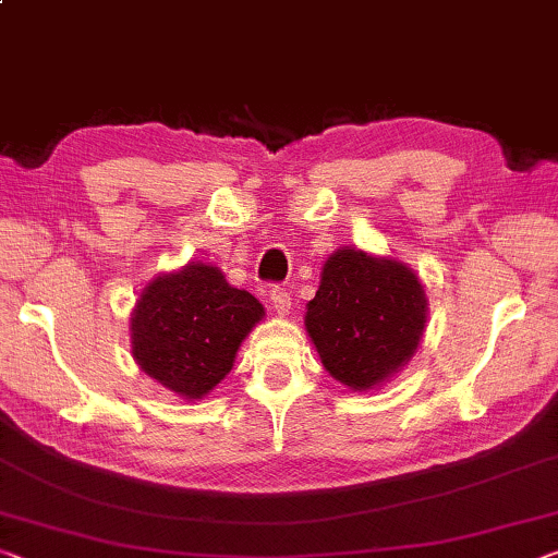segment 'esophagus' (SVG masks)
Returning <instances> with one entry per match:
<instances>
[{
	"label": "esophagus",
	"instance_id": "34e87169",
	"mask_svg": "<svg viewBox=\"0 0 558 558\" xmlns=\"http://www.w3.org/2000/svg\"><path fill=\"white\" fill-rule=\"evenodd\" d=\"M268 295H270L272 307H276V313L278 315H288V311H290V293H288V290L272 286L268 290Z\"/></svg>",
	"mask_w": 558,
	"mask_h": 558
}]
</instances>
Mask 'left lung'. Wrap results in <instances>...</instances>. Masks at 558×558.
Wrapping results in <instances>:
<instances>
[{"mask_svg": "<svg viewBox=\"0 0 558 558\" xmlns=\"http://www.w3.org/2000/svg\"><path fill=\"white\" fill-rule=\"evenodd\" d=\"M427 323L422 282L397 260L344 247L327 258L305 327L327 373L369 390L417 350Z\"/></svg>", "mask_w": 558, "mask_h": 558, "instance_id": "obj_1", "label": "left lung"}]
</instances>
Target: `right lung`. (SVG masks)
I'll return each instance as SVG.
<instances>
[{
    "mask_svg": "<svg viewBox=\"0 0 558 558\" xmlns=\"http://www.w3.org/2000/svg\"><path fill=\"white\" fill-rule=\"evenodd\" d=\"M263 317V305L231 288L214 265H185L148 282L131 317L134 357L146 375L185 400L231 373L235 352Z\"/></svg>",
    "mask_w": 558,
    "mask_h": 558,
    "instance_id": "right-lung-1",
    "label": "right lung"
}]
</instances>
